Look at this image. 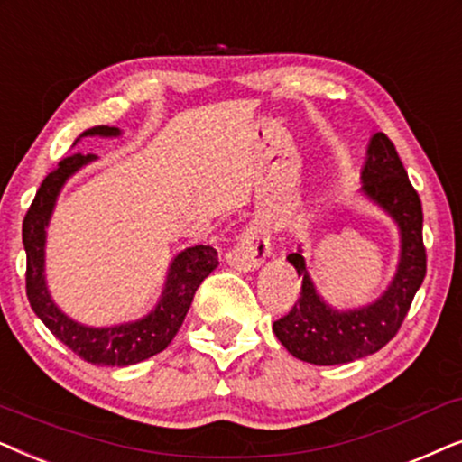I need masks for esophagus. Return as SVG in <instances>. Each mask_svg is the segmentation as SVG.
Segmentation results:
<instances>
[{
    "label": "esophagus",
    "instance_id": "esophagus-1",
    "mask_svg": "<svg viewBox=\"0 0 462 462\" xmlns=\"http://www.w3.org/2000/svg\"><path fill=\"white\" fill-rule=\"evenodd\" d=\"M270 255V235L262 226L249 224L238 235L236 245L226 254L227 266L241 273H249V270L260 268L263 260Z\"/></svg>",
    "mask_w": 462,
    "mask_h": 462
}]
</instances>
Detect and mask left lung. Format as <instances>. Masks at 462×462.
Segmentation results:
<instances>
[{
  "label": "left lung",
  "mask_w": 462,
  "mask_h": 462,
  "mask_svg": "<svg viewBox=\"0 0 462 462\" xmlns=\"http://www.w3.org/2000/svg\"><path fill=\"white\" fill-rule=\"evenodd\" d=\"M361 192L391 215L399 227L397 273L376 302L336 310L319 295L306 270L302 247L289 254V263L302 279V293L293 309L274 321L273 329L282 346L306 364H350L383 348L402 328L427 274L420 199L411 188L395 145L384 133L374 134L367 145V158L361 169Z\"/></svg>",
  "instance_id": "obj_1"
}]
</instances>
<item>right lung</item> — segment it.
I'll return each mask as SVG.
<instances>
[{"label":"right lung","instance_id":"obj_1","mask_svg":"<svg viewBox=\"0 0 462 462\" xmlns=\"http://www.w3.org/2000/svg\"><path fill=\"white\" fill-rule=\"evenodd\" d=\"M120 128L92 126L76 139L82 137H118ZM73 143V145H76ZM92 153H71L60 160L59 167L48 173L31 202L23 221V245L27 254V298L31 309L42 319V323L59 337L67 348L95 365L126 367L150 359L164 350L180 331L194 293L202 281L217 268V251L208 245H196L181 251L171 262L167 282L160 295L156 309L139 321L114 325V328H88L73 321L54 304L46 285V227L51 224L54 205L65 181L73 173L92 162Z\"/></svg>","mask_w":462,"mask_h":462}]
</instances>
